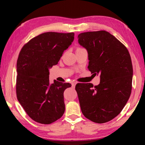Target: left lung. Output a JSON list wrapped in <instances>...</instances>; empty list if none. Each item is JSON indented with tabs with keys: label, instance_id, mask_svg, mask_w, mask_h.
I'll use <instances>...</instances> for the list:
<instances>
[{
	"label": "left lung",
	"instance_id": "obj_1",
	"mask_svg": "<svg viewBox=\"0 0 145 145\" xmlns=\"http://www.w3.org/2000/svg\"><path fill=\"white\" fill-rule=\"evenodd\" d=\"M74 40V34L47 32L27 43L19 53L16 65L18 100L32 120L50 124L65 111L64 91L67 83L49 81L48 68L57 65L63 52Z\"/></svg>",
	"mask_w": 145,
	"mask_h": 145
}]
</instances>
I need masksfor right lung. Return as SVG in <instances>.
<instances>
[{
  "mask_svg": "<svg viewBox=\"0 0 145 145\" xmlns=\"http://www.w3.org/2000/svg\"><path fill=\"white\" fill-rule=\"evenodd\" d=\"M78 43L87 49L88 69L99 73L97 86L89 83L75 89L84 116L95 123H104L117 116L131 94L133 70L127 48L105 31L83 33Z\"/></svg>",
  "mask_w": 145,
  "mask_h": 145,
  "instance_id": "right-lung-1",
  "label": "right lung"
}]
</instances>
